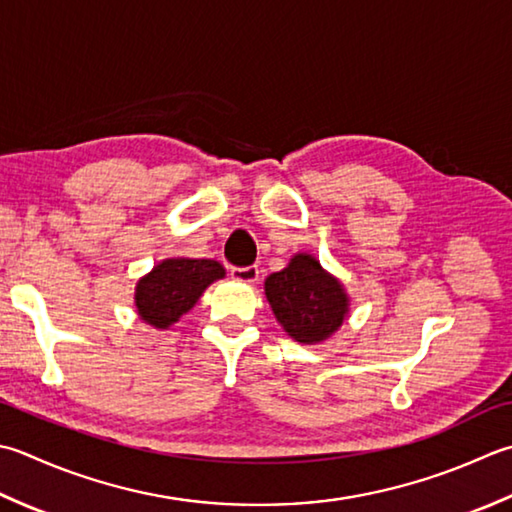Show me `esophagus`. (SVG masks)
Listing matches in <instances>:
<instances>
[{
  "instance_id": "1",
  "label": "esophagus",
  "mask_w": 512,
  "mask_h": 512,
  "mask_svg": "<svg viewBox=\"0 0 512 512\" xmlns=\"http://www.w3.org/2000/svg\"><path fill=\"white\" fill-rule=\"evenodd\" d=\"M230 275H233V279H237V282H242V284H255L259 279V268L257 266L230 268Z\"/></svg>"
}]
</instances>
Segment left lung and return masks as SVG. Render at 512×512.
<instances>
[{
    "instance_id": "obj_1",
    "label": "left lung",
    "mask_w": 512,
    "mask_h": 512,
    "mask_svg": "<svg viewBox=\"0 0 512 512\" xmlns=\"http://www.w3.org/2000/svg\"><path fill=\"white\" fill-rule=\"evenodd\" d=\"M264 293L273 315L299 344H322L350 313L344 284L310 253H295L284 270L266 277Z\"/></svg>"
}]
</instances>
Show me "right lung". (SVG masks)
I'll return each mask as SVG.
<instances>
[{"mask_svg":"<svg viewBox=\"0 0 512 512\" xmlns=\"http://www.w3.org/2000/svg\"><path fill=\"white\" fill-rule=\"evenodd\" d=\"M224 266L215 259L168 257L137 279L135 308L144 324L168 330L193 308L204 290L224 279Z\"/></svg>","mask_w":512,"mask_h":512,"instance_id":"right-lung-1","label":"right lung"}]
</instances>
